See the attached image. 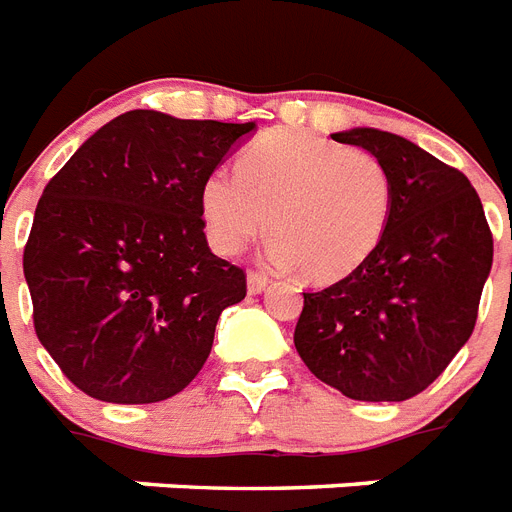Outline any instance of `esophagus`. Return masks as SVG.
<instances>
[{
	"label": "esophagus",
	"mask_w": 512,
	"mask_h": 512,
	"mask_svg": "<svg viewBox=\"0 0 512 512\" xmlns=\"http://www.w3.org/2000/svg\"><path fill=\"white\" fill-rule=\"evenodd\" d=\"M267 288H269L267 275H261V272H251V275H248V293H251V296H259V293H264Z\"/></svg>",
	"instance_id": "esophagus-1"
}]
</instances>
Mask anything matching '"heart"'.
I'll list each match as a JSON object with an SVG mask.
<instances>
[{
	"mask_svg": "<svg viewBox=\"0 0 512 512\" xmlns=\"http://www.w3.org/2000/svg\"><path fill=\"white\" fill-rule=\"evenodd\" d=\"M394 185L386 163L362 147L272 129L240 155V171L214 169L200 185L208 240L235 256L267 230V259L301 267L314 282L351 275L386 235Z\"/></svg>",
	"mask_w": 512,
	"mask_h": 512,
	"instance_id": "1",
	"label": "heart"
}]
</instances>
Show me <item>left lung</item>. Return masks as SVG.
<instances>
[{
	"instance_id": "8db88e82",
	"label": "left lung",
	"mask_w": 512,
	"mask_h": 512,
	"mask_svg": "<svg viewBox=\"0 0 512 512\" xmlns=\"http://www.w3.org/2000/svg\"><path fill=\"white\" fill-rule=\"evenodd\" d=\"M333 140L386 163L394 206L362 267L304 293L293 343L304 365L343 396L404 402L468 343L492 272V232L463 171L415 142L370 126Z\"/></svg>"
}]
</instances>
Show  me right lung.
<instances>
[{"label":"right lung","mask_w":512,"mask_h":512,"mask_svg":"<svg viewBox=\"0 0 512 512\" xmlns=\"http://www.w3.org/2000/svg\"><path fill=\"white\" fill-rule=\"evenodd\" d=\"M253 129L129 110L44 187L23 253L34 327L92 399L163 402L206 365L245 275L208 248L200 185Z\"/></svg>","instance_id":"obj_1"}]
</instances>
